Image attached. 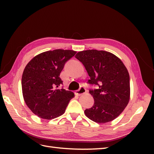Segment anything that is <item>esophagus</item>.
Masks as SVG:
<instances>
[{
    "instance_id": "esophagus-1",
    "label": "esophagus",
    "mask_w": 154,
    "mask_h": 154,
    "mask_svg": "<svg viewBox=\"0 0 154 154\" xmlns=\"http://www.w3.org/2000/svg\"><path fill=\"white\" fill-rule=\"evenodd\" d=\"M86 91H86L85 88L83 87H81L79 89H78L76 91H75V94H76L77 95H78V96H80V95H81V94L85 93Z\"/></svg>"
}]
</instances>
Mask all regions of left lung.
I'll return each mask as SVG.
<instances>
[{"label":"left lung","instance_id":"1","mask_svg":"<svg viewBox=\"0 0 154 154\" xmlns=\"http://www.w3.org/2000/svg\"><path fill=\"white\" fill-rule=\"evenodd\" d=\"M75 57L85 67L91 77L89 83L99 87L89 91L94 103L85 110V115L99 124L114 120L130 100V76L126 66L115 55L103 50L79 51Z\"/></svg>","mask_w":154,"mask_h":154}]
</instances>
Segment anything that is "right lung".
Here are the masks:
<instances>
[{
	"label": "right lung",
	"mask_w": 154,
	"mask_h": 154,
	"mask_svg": "<svg viewBox=\"0 0 154 154\" xmlns=\"http://www.w3.org/2000/svg\"><path fill=\"white\" fill-rule=\"evenodd\" d=\"M77 51L54 50L41 53L28 62L23 71L22 89L24 100L35 115L45 120L62 115L75 97L70 91L60 89V77L65 63Z\"/></svg>",
	"instance_id": "obj_1"
}]
</instances>
